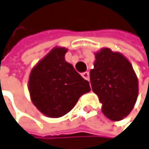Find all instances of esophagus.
I'll return each mask as SVG.
<instances>
[{"label": "esophagus", "mask_w": 149, "mask_h": 149, "mask_svg": "<svg viewBox=\"0 0 149 149\" xmlns=\"http://www.w3.org/2000/svg\"><path fill=\"white\" fill-rule=\"evenodd\" d=\"M81 76H82L85 79H87V80L89 81V72L85 71V72H83V73L81 74Z\"/></svg>", "instance_id": "obj_1"}]
</instances>
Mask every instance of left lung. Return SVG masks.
<instances>
[{
    "label": "left lung",
    "instance_id": "8db88e82",
    "mask_svg": "<svg viewBox=\"0 0 149 149\" xmlns=\"http://www.w3.org/2000/svg\"><path fill=\"white\" fill-rule=\"evenodd\" d=\"M90 70L92 90L102 103V112L114 122L132 111L139 95V81L130 61L121 53L103 48L95 54Z\"/></svg>",
    "mask_w": 149,
    "mask_h": 149
}]
</instances>
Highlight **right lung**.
<instances>
[{
    "label": "right lung",
    "instance_id": "add662e5",
    "mask_svg": "<svg viewBox=\"0 0 149 149\" xmlns=\"http://www.w3.org/2000/svg\"><path fill=\"white\" fill-rule=\"evenodd\" d=\"M65 47H54L32 69L28 91L33 104L44 115L59 118L68 113L79 97L90 91L89 83L65 61Z\"/></svg>",
    "mask_w": 149,
    "mask_h": 149
}]
</instances>
